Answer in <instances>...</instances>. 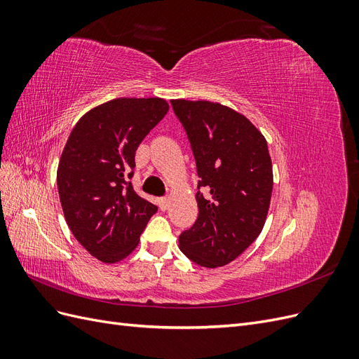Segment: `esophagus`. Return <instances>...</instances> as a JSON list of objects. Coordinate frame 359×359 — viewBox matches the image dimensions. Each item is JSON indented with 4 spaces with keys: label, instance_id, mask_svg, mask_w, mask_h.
<instances>
[{
    "label": "esophagus",
    "instance_id": "obj_1",
    "mask_svg": "<svg viewBox=\"0 0 359 359\" xmlns=\"http://www.w3.org/2000/svg\"><path fill=\"white\" fill-rule=\"evenodd\" d=\"M158 206H160L161 211H166V210L169 208V199H168V198L158 199Z\"/></svg>",
    "mask_w": 359,
    "mask_h": 359
}]
</instances>
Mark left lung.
<instances>
[{"label":"left lung","instance_id":"obj_1","mask_svg":"<svg viewBox=\"0 0 359 359\" xmlns=\"http://www.w3.org/2000/svg\"><path fill=\"white\" fill-rule=\"evenodd\" d=\"M198 168V220L180 235L194 264L232 262L262 232L273 193V163L264 135L243 114L206 100H170Z\"/></svg>","mask_w":359,"mask_h":359}]
</instances>
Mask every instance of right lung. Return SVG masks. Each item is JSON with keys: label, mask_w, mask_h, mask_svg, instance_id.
Segmentation results:
<instances>
[{"label": "right lung", "mask_w": 359, "mask_h": 359, "mask_svg": "<svg viewBox=\"0 0 359 359\" xmlns=\"http://www.w3.org/2000/svg\"><path fill=\"white\" fill-rule=\"evenodd\" d=\"M168 111L158 97L106 102L76 123L62 149L57 184L64 217L79 244L104 264L132 253L157 212L128 180L139 144Z\"/></svg>", "instance_id": "add662e5"}]
</instances>
